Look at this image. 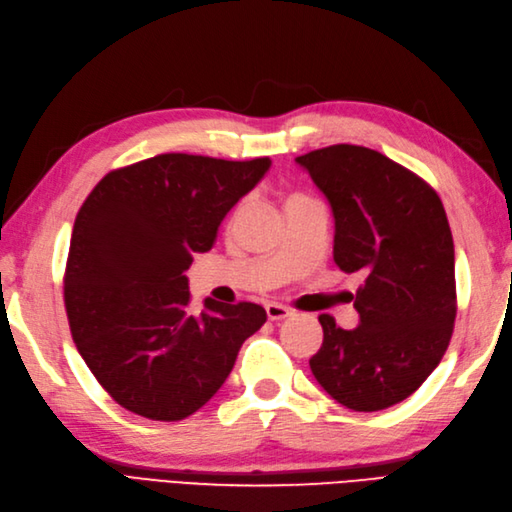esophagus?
I'll return each instance as SVG.
<instances>
[{
    "mask_svg": "<svg viewBox=\"0 0 512 512\" xmlns=\"http://www.w3.org/2000/svg\"><path fill=\"white\" fill-rule=\"evenodd\" d=\"M266 314H268L270 320H285V318H289L293 312H291L287 306L276 304V301H270V304H266Z\"/></svg>",
    "mask_w": 512,
    "mask_h": 512,
    "instance_id": "esophagus-1",
    "label": "esophagus"
}]
</instances>
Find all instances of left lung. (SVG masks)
Here are the masks:
<instances>
[{"instance_id":"left-lung-1","label":"left lung","mask_w":512,"mask_h":512,"mask_svg":"<svg viewBox=\"0 0 512 512\" xmlns=\"http://www.w3.org/2000/svg\"><path fill=\"white\" fill-rule=\"evenodd\" d=\"M329 200L333 259L363 272L358 327L320 314L323 346L310 369L325 392L354 411L405 401L437 369L456 320V257L441 198L405 166L361 145L297 156Z\"/></svg>"}]
</instances>
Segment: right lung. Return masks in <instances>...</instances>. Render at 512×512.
Listing matches in <instances>:
<instances>
[{"mask_svg": "<svg viewBox=\"0 0 512 512\" xmlns=\"http://www.w3.org/2000/svg\"><path fill=\"white\" fill-rule=\"evenodd\" d=\"M270 166V158L160 154L105 175L82 204L65 272L67 318L84 363L124 409L158 422L196 413L266 323L257 304L211 297L192 316L185 272Z\"/></svg>", "mask_w": 512, "mask_h": 512, "instance_id": "1", "label": "right lung"}]
</instances>
